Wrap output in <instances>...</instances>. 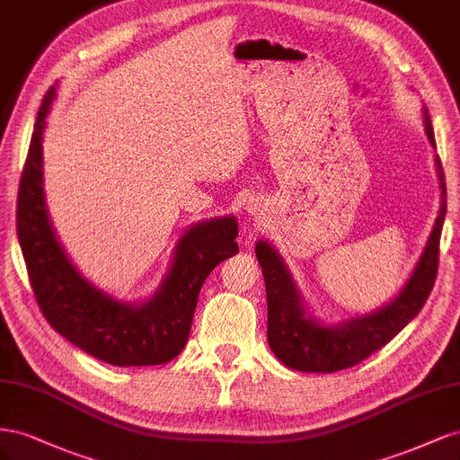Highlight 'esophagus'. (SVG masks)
Instances as JSON below:
<instances>
[{
    "label": "esophagus",
    "instance_id": "obj_1",
    "mask_svg": "<svg viewBox=\"0 0 460 460\" xmlns=\"http://www.w3.org/2000/svg\"><path fill=\"white\" fill-rule=\"evenodd\" d=\"M244 209L248 212V216H254V217H260V216H261V212H264V209H261V204H260L256 199L246 200Z\"/></svg>",
    "mask_w": 460,
    "mask_h": 460
}]
</instances>
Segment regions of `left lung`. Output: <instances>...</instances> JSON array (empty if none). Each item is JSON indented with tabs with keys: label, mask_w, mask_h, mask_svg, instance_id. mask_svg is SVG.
I'll return each instance as SVG.
<instances>
[{
	"label": "left lung",
	"mask_w": 460,
	"mask_h": 460,
	"mask_svg": "<svg viewBox=\"0 0 460 460\" xmlns=\"http://www.w3.org/2000/svg\"><path fill=\"white\" fill-rule=\"evenodd\" d=\"M422 115L426 137L436 148L434 127L426 106H422ZM434 162L441 200L428 243L401 291L368 314H354L333 323L320 320L300 293L281 254L264 239L256 243V258L264 273L268 296V345L287 368L318 374L350 368L387 345L422 310L436 281L439 237L447 212L443 167L438 155Z\"/></svg>",
	"instance_id": "1"
}]
</instances>
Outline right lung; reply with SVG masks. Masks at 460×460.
I'll use <instances>...</instances> for the list:
<instances>
[{
	"label": "right lung",
	"mask_w": 460,
	"mask_h": 460,
	"mask_svg": "<svg viewBox=\"0 0 460 460\" xmlns=\"http://www.w3.org/2000/svg\"><path fill=\"white\" fill-rule=\"evenodd\" d=\"M56 86L38 110L17 200L19 244L38 306L59 335L102 362L165 364L187 345L209 271L239 252L237 217H212L182 231L167 273L146 298L125 303L92 283L65 252L48 212L42 142Z\"/></svg>",
	"instance_id": "right-lung-1"
}]
</instances>
